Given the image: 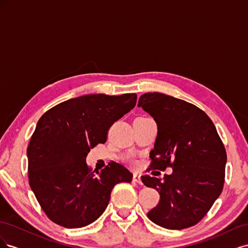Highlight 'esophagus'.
Listing matches in <instances>:
<instances>
[{
  "instance_id": "esophagus-1",
  "label": "esophagus",
  "mask_w": 248,
  "mask_h": 248,
  "mask_svg": "<svg viewBox=\"0 0 248 248\" xmlns=\"http://www.w3.org/2000/svg\"><path fill=\"white\" fill-rule=\"evenodd\" d=\"M133 182H137L139 184H141V180H140V176L138 175V174H134L133 175Z\"/></svg>"
}]
</instances>
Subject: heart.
<instances>
[{"mask_svg":"<svg viewBox=\"0 0 248 248\" xmlns=\"http://www.w3.org/2000/svg\"><path fill=\"white\" fill-rule=\"evenodd\" d=\"M126 161H127V163H128L129 166L132 167V168L138 167V160H137L136 158H134L133 156H127Z\"/></svg>","mask_w":248,"mask_h":248,"instance_id":"heart-1","label":"heart"}]
</instances>
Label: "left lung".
<instances>
[{
  "label": "left lung",
  "mask_w": 248,
  "mask_h": 248,
  "mask_svg": "<svg viewBox=\"0 0 248 248\" xmlns=\"http://www.w3.org/2000/svg\"><path fill=\"white\" fill-rule=\"evenodd\" d=\"M138 106L158 126L149 170L171 168V175L142 176L141 181L159 192L150 220L170 230H183L200 222L219 197L226 176L227 152L206 112L182 99L146 93Z\"/></svg>",
  "instance_id": "1"
}]
</instances>
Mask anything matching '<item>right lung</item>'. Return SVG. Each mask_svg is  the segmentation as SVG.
Listing matches in <instances>:
<instances>
[{"mask_svg":"<svg viewBox=\"0 0 248 248\" xmlns=\"http://www.w3.org/2000/svg\"><path fill=\"white\" fill-rule=\"evenodd\" d=\"M136 93L85 95L57 104L39 119L27 149L29 184L48 218L68 229L86 227L107 209L118 183L132 180L110 161L92 170L86 156L104 144L111 125L136 107Z\"/></svg>","mask_w":248,"mask_h":248,"instance_id":"1","label":"right lung"}]
</instances>
